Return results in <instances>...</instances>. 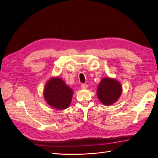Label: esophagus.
<instances>
[{
    "mask_svg": "<svg viewBox=\"0 0 158 158\" xmlns=\"http://www.w3.org/2000/svg\"><path fill=\"white\" fill-rule=\"evenodd\" d=\"M81 88H82V89H86L88 88V85L82 84V85H81Z\"/></svg>",
    "mask_w": 158,
    "mask_h": 158,
    "instance_id": "obj_1",
    "label": "esophagus"
}]
</instances>
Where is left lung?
Returning <instances> with one entry per match:
<instances>
[{"label":"left lung","mask_w":158,"mask_h":158,"mask_svg":"<svg viewBox=\"0 0 158 158\" xmlns=\"http://www.w3.org/2000/svg\"><path fill=\"white\" fill-rule=\"evenodd\" d=\"M121 93V83L114 78H103L98 86V98L105 106H111L115 103Z\"/></svg>","instance_id":"obj_1"}]
</instances>
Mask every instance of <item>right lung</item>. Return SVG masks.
<instances>
[{"label":"right lung","mask_w":158,"mask_h":158,"mask_svg":"<svg viewBox=\"0 0 158 158\" xmlns=\"http://www.w3.org/2000/svg\"><path fill=\"white\" fill-rule=\"evenodd\" d=\"M44 95L45 101L51 107L62 110L69 107L73 90L61 78L55 77L51 78L47 82Z\"/></svg>","instance_id":"obj_1"}]
</instances>
